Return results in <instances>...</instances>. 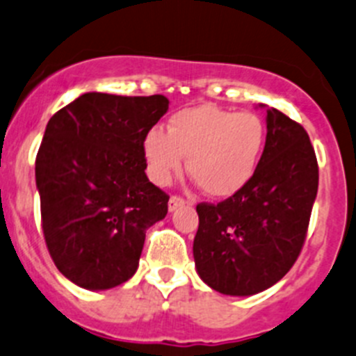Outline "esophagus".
<instances>
[{
  "label": "esophagus",
  "mask_w": 356,
  "mask_h": 356,
  "mask_svg": "<svg viewBox=\"0 0 356 356\" xmlns=\"http://www.w3.org/2000/svg\"><path fill=\"white\" fill-rule=\"evenodd\" d=\"M186 203L184 198H181V196H170V200H168V210L170 212H174V210H177L179 207H182Z\"/></svg>",
  "instance_id": "1"
}]
</instances>
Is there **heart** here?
Returning a JSON list of instances; mask_svg holds the SVG:
<instances>
[{
    "label": "heart",
    "instance_id": "1",
    "mask_svg": "<svg viewBox=\"0 0 356 356\" xmlns=\"http://www.w3.org/2000/svg\"><path fill=\"white\" fill-rule=\"evenodd\" d=\"M266 125L255 113L229 111L212 104L175 113L167 134L153 129L144 137L147 170L167 186L184 168L212 198H229L257 172L266 147Z\"/></svg>",
    "mask_w": 356,
    "mask_h": 356
}]
</instances>
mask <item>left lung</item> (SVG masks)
Returning a JSON list of instances; mask_svg holds the SVG:
<instances>
[{"label": "left lung", "instance_id": "1", "mask_svg": "<svg viewBox=\"0 0 356 356\" xmlns=\"http://www.w3.org/2000/svg\"><path fill=\"white\" fill-rule=\"evenodd\" d=\"M266 113V147L252 181L217 205H196V271L226 296L259 294L289 273L318 191V163L306 130L278 109Z\"/></svg>", "mask_w": 356, "mask_h": 356}]
</instances>
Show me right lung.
I'll use <instances>...</instances> for the list:
<instances>
[{
    "label": "right lung",
    "instance_id": "1",
    "mask_svg": "<svg viewBox=\"0 0 356 356\" xmlns=\"http://www.w3.org/2000/svg\"><path fill=\"white\" fill-rule=\"evenodd\" d=\"M168 111L163 95L88 92L55 113L36 156L41 226L57 270L106 291L134 277L146 229L168 195L146 175L144 137Z\"/></svg>",
    "mask_w": 356,
    "mask_h": 356
}]
</instances>
